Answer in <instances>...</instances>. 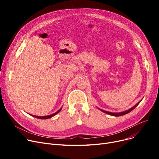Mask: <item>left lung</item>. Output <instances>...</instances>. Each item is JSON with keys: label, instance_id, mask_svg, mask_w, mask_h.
<instances>
[{"label": "left lung", "instance_id": "1", "mask_svg": "<svg viewBox=\"0 0 159 159\" xmlns=\"http://www.w3.org/2000/svg\"><path fill=\"white\" fill-rule=\"evenodd\" d=\"M141 101H142V100H141ZM141 101H140L137 104H136L133 107L129 108V110H126V111H124L119 112V113H112V112H110V111H107L102 110H101V109H99V108H98V109H99L100 110H101V111H102V112H104V113H106V114L110 115H112V116H122V115H126V114H127V113H129L131 112L133 110H134L135 108L139 104V103L141 102Z\"/></svg>", "mask_w": 159, "mask_h": 159}]
</instances>
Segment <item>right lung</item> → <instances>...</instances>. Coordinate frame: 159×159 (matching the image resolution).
I'll return each instance as SVG.
<instances>
[{"mask_svg": "<svg viewBox=\"0 0 159 159\" xmlns=\"http://www.w3.org/2000/svg\"><path fill=\"white\" fill-rule=\"evenodd\" d=\"M62 107L61 108V109L58 110L57 112H55V113H53V114H52V115H46V116H36V115H31V114H30V115H31V116H34V117H35V118L39 119H49V118L52 117V116H55V115H57L58 113H59V112L61 111V110H62Z\"/></svg>", "mask_w": 159, "mask_h": 159, "instance_id": "obj_1", "label": "right lung"}]
</instances>
